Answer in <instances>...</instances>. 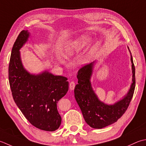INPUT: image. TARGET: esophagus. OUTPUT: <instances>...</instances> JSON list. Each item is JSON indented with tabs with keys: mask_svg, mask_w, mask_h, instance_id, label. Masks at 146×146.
<instances>
[{
	"mask_svg": "<svg viewBox=\"0 0 146 146\" xmlns=\"http://www.w3.org/2000/svg\"><path fill=\"white\" fill-rule=\"evenodd\" d=\"M75 86H76L75 82H74V81H71V82H70V84H69L70 90H74V88H75Z\"/></svg>",
	"mask_w": 146,
	"mask_h": 146,
	"instance_id": "34e87169",
	"label": "esophagus"
}]
</instances>
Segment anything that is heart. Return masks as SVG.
Instances as JSON below:
<instances>
[{
	"mask_svg": "<svg viewBox=\"0 0 146 146\" xmlns=\"http://www.w3.org/2000/svg\"><path fill=\"white\" fill-rule=\"evenodd\" d=\"M90 40V37L88 35H83L76 39L67 43L63 48L64 56H70L80 52L87 45Z\"/></svg>",
	"mask_w": 146,
	"mask_h": 146,
	"instance_id": "1",
	"label": "heart"
}]
</instances>
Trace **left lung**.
<instances>
[{"instance_id": "left-lung-1", "label": "left lung", "mask_w": 146, "mask_h": 146, "mask_svg": "<svg viewBox=\"0 0 146 146\" xmlns=\"http://www.w3.org/2000/svg\"><path fill=\"white\" fill-rule=\"evenodd\" d=\"M130 59L133 74L132 83L129 92L123 99L113 105H106L101 102L92 88L90 79L94 62L84 65L78 70L77 75L78 84L74 89V96L86 122L91 127L102 129L116 122L126 111L135 87V66L132 55Z\"/></svg>"}]
</instances>
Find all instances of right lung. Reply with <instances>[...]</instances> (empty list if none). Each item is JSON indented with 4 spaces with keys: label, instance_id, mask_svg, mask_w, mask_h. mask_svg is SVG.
Returning a JSON list of instances; mask_svg holds the SVG:
<instances>
[{
    "label": "right lung",
    "instance_id": "1",
    "mask_svg": "<svg viewBox=\"0 0 146 146\" xmlns=\"http://www.w3.org/2000/svg\"><path fill=\"white\" fill-rule=\"evenodd\" d=\"M29 33L21 31L12 49L9 81L13 99L29 123L38 129L53 132L60 127L62 118L56 104L69 90L67 78L44 71L38 75L23 67L19 50Z\"/></svg>",
    "mask_w": 146,
    "mask_h": 146
}]
</instances>
